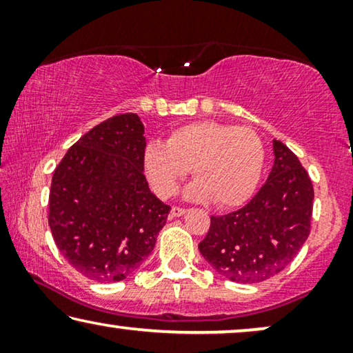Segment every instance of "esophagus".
Wrapping results in <instances>:
<instances>
[{"label": "esophagus", "mask_w": 353, "mask_h": 353, "mask_svg": "<svg viewBox=\"0 0 353 353\" xmlns=\"http://www.w3.org/2000/svg\"><path fill=\"white\" fill-rule=\"evenodd\" d=\"M183 214H186V209H183V207H172L170 210V216H181Z\"/></svg>", "instance_id": "34e87169"}]
</instances>
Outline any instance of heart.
Instances as JSON below:
<instances>
[{
	"mask_svg": "<svg viewBox=\"0 0 353 353\" xmlns=\"http://www.w3.org/2000/svg\"><path fill=\"white\" fill-rule=\"evenodd\" d=\"M263 157V143L252 128L202 120L173 130L167 144H148L144 167L161 197L175 194L192 168L197 180L188 186V199L231 207L254 191Z\"/></svg>",
	"mask_w": 353,
	"mask_h": 353,
	"instance_id": "heart-1",
	"label": "heart"
}]
</instances>
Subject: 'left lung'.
I'll return each instance as SVG.
<instances>
[{
  "label": "left lung",
  "mask_w": 353,
  "mask_h": 353,
  "mask_svg": "<svg viewBox=\"0 0 353 353\" xmlns=\"http://www.w3.org/2000/svg\"><path fill=\"white\" fill-rule=\"evenodd\" d=\"M268 180L239 210L210 216L199 250L210 267L234 283L252 284L283 272L310 234L313 185L296 154L273 141Z\"/></svg>",
  "instance_id": "obj_1"
}]
</instances>
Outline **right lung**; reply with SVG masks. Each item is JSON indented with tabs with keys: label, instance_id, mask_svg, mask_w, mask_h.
Returning a JSON list of instances; mask_svg holds the SVG:
<instances>
[{
	"label": "right lung",
	"instance_id": "obj_1",
	"mask_svg": "<svg viewBox=\"0 0 353 353\" xmlns=\"http://www.w3.org/2000/svg\"><path fill=\"white\" fill-rule=\"evenodd\" d=\"M144 127L137 114L114 115L72 146L50 191L52 238L77 272L122 281L152 252L170 205L144 176Z\"/></svg>",
	"mask_w": 353,
	"mask_h": 353
}]
</instances>
